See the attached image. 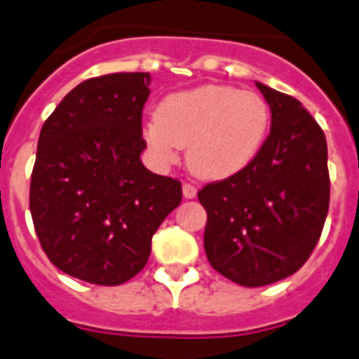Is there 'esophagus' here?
<instances>
[{
    "mask_svg": "<svg viewBox=\"0 0 359 359\" xmlns=\"http://www.w3.org/2000/svg\"><path fill=\"white\" fill-rule=\"evenodd\" d=\"M182 196H184L186 199H194V197L197 196L196 186H191V184H188V182H184V184H182Z\"/></svg>",
    "mask_w": 359,
    "mask_h": 359,
    "instance_id": "obj_1",
    "label": "esophagus"
}]
</instances>
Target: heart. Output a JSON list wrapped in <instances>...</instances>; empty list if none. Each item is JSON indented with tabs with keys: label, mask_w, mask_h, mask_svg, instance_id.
Returning a JSON list of instances; mask_svg holds the SVG:
<instances>
[{
	"label": "heart",
	"mask_w": 359,
	"mask_h": 359,
	"mask_svg": "<svg viewBox=\"0 0 359 359\" xmlns=\"http://www.w3.org/2000/svg\"><path fill=\"white\" fill-rule=\"evenodd\" d=\"M270 106L261 95L207 83L168 95L143 128L149 151L169 165L186 147V163L196 177L224 180L255 162L270 132Z\"/></svg>",
	"instance_id": "heart-1"
}]
</instances>
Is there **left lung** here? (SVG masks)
<instances>
[{
  "instance_id": "1",
  "label": "left lung",
  "mask_w": 359,
  "mask_h": 359,
  "mask_svg": "<svg viewBox=\"0 0 359 359\" xmlns=\"http://www.w3.org/2000/svg\"><path fill=\"white\" fill-rule=\"evenodd\" d=\"M272 126L261 154L229 179L203 186L205 253L242 287L298 272L315 250L330 207L328 147L300 100L257 81Z\"/></svg>"
}]
</instances>
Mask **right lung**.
<instances>
[{
    "label": "right lung",
    "mask_w": 359,
    "mask_h": 359,
    "mask_svg": "<svg viewBox=\"0 0 359 359\" xmlns=\"http://www.w3.org/2000/svg\"><path fill=\"white\" fill-rule=\"evenodd\" d=\"M149 72L81 81L39 135L29 210L52 264L95 285H121L149 261L152 235L180 205L177 179L141 163Z\"/></svg>",
    "instance_id": "right-lung-1"
}]
</instances>
